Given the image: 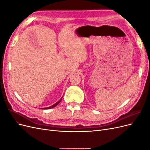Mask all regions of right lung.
<instances>
[{"label": "right lung", "instance_id": "obj_1", "mask_svg": "<svg viewBox=\"0 0 150 150\" xmlns=\"http://www.w3.org/2000/svg\"><path fill=\"white\" fill-rule=\"evenodd\" d=\"M62 97L59 99V100L56 103H55L54 104H53V105H52L51 106H49V107H47V108H42V109H43V110H48V109H51V108H54L55 106H56L57 104H59V103L61 102V101L62 100Z\"/></svg>", "mask_w": 150, "mask_h": 150}]
</instances>
